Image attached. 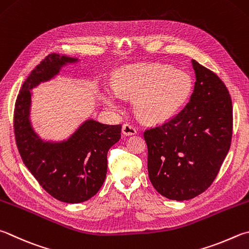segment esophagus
Returning <instances> with one entry per match:
<instances>
[{
	"label": "esophagus",
	"instance_id": "1",
	"mask_svg": "<svg viewBox=\"0 0 249 249\" xmlns=\"http://www.w3.org/2000/svg\"><path fill=\"white\" fill-rule=\"evenodd\" d=\"M122 133H123L125 136H132V135H135L137 133V129L135 128L133 125L126 123L123 125V127H122Z\"/></svg>",
	"mask_w": 249,
	"mask_h": 249
}]
</instances>
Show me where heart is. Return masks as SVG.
<instances>
[{
  "label": "heart",
  "instance_id": "1",
  "mask_svg": "<svg viewBox=\"0 0 249 249\" xmlns=\"http://www.w3.org/2000/svg\"><path fill=\"white\" fill-rule=\"evenodd\" d=\"M192 87V79L187 74L162 64L127 65L113 77V90L122 97H135L134 109L137 116L151 124L162 123L174 116L187 101ZM115 93L105 90L101 98L111 109L119 110Z\"/></svg>",
  "mask_w": 249,
  "mask_h": 249
}]
</instances>
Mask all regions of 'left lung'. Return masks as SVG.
<instances>
[{
    "mask_svg": "<svg viewBox=\"0 0 249 249\" xmlns=\"http://www.w3.org/2000/svg\"><path fill=\"white\" fill-rule=\"evenodd\" d=\"M196 83L191 100L166 123L143 133L153 187L172 200L200 195L218 175L233 132L231 96L213 71L192 60Z\"/></svg>",
    "mask_w": 249,
    "mask_h": 249,
    "instance_id": "obj_1",
    "label": "left lung"
}]
</instances>
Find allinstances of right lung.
<instances>
[{
    "instance_id": "add662e5",
    "label": "right lung",
    "mask_w": 249,
    "mask_h": 249,
    "mask_svg": "<svg viewBox=\"0 0 249 249\" xmlns=\"http://www.w3.org/2000/svg\"><path fill=\"white\" fill-rule=\"evenodd\" d=\"M78 58L49 54L22 84L14 110L18 151L27 169L55 199L79 203L90 199L105 182L107 151L121 138V125H107L89 119L62 142H47L30 122L31 89L58 75L63 66Z\"/></svg>"
}]
</instances>
